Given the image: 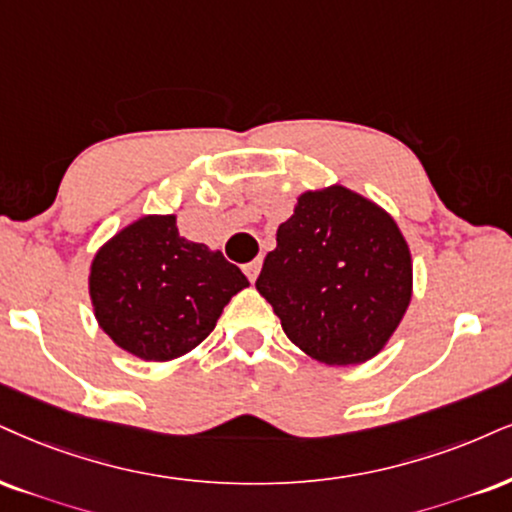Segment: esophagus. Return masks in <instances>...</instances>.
Instances as JSON below:
<instances>
[{"label": "esophagus", "instance_id": "34e87169", "mask_svg": "<svg viewBox=\"0 0 512 512\" xmlns=\"http://www.w3.org/2000/svg\"><path fill=\"white\" fill-rule=\"evenodd\" d=\"M242 270H244V275L249 277V282H256L258 273H261V261H251V263H246V266H244Z\"/></svg>", "mask_w": 512, "mask_h": 512}]
</instances>
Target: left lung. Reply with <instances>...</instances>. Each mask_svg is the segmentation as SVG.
Here are the masks:
<instances>
[{
    "label": "left lung",
    "instance_id": "left-lung-1",
    "mask_svg": "<svg viewBox=\"0 0 512 512\" xmlns=\"http://www.w3.org/2000/svg\"><path fill=\"white\" fill-rule=\"evenodd\" d=\"M256 289L282 330L315 361L353 365L375 356L410 304L413 266L401 230L346 187L299 197L277 227Z\"/></svg>",
    "mask_w": 512,
    "mask_h": 512
}]
</instances>
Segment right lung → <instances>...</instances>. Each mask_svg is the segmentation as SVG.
<instances>
[{
  "mask_svg": "<svg viewBox=\"0 0 512 512\" xmlns=\"http://www.w3.org/2000/svg\"><path fill=\"white\" fill-rule=\"evenodd\" d=\"M244 287L249 280L220 251L180 237L175 216H147L125 227L94 256L90 273L102 330L144 361L192 351Z\"/></svg>",
  "mask_w": 512,
  "mask_h": 512,
  "instance_id": "add662e5",
  "label": "right lung"
}]
</instances>
